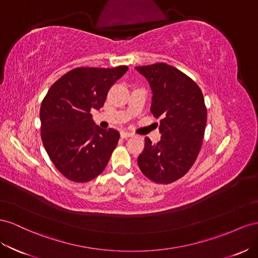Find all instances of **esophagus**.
I'll use <instances>...</instances> for the list:
<instances>
[{"label": "esophagus", "instance_id": "esophagus-1", "mask_svg": "<svg viewBox=\"0 0 258 258\" xmlns=\"http://www.w3.org/2000/svg\"><path fill=\"white\" fill-rule=\"evenodd\" d=\"M134 136L133 133H130V132H121V137L122 138H128V137H132Z\"/></svg>", "mask_w": 258, "mask_h": 258}]
</instances>
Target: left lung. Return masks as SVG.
Listing matches in <instances>:
<instances>
[{
  "label": "left lung",
  "instance_id": "1",
  "mask_svg": "<svg viewBox=\"0 0 258 258\" xmlns=\"http://www.w3.org/2000/svg\"><path fill=\"white\" fill-rule=\"evenodd\" d=\"M135 68L151 87L150 111L161 119V141L152 144L146 137L138 166L150 180L171 183L190 170L200 152L208 114L203 94L192 79L170 64Z\"/></svg>",
  "mask_w": 258,
  "mask_h": 258
}]
</instances>
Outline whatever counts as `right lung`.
<instances>
[{
  "label": "right lung",
  "mask_w": 258,
  "mask_h": 258,
  "mask_svg": "<svg viewBox=\"0 0 258 258\" xmlns=\"http://www.w3.org/2000/svg\"><path fill=\"white\" fill-rule=\"evenodd\" d=\"M127 69V66L72 69L44 97L40 109L42 142L55 167L68 179L90 181L107 166L120 134L95 125L91 111L104 106L110 87Z\"/></svg>",
  "instance_id": "obj_1"
}]
</instances>
